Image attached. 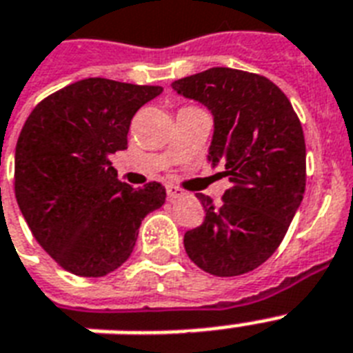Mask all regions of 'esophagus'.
<instances>
[{"mask_svg":"<svg viewBox=\"0 0 353 353\" xmlns=\"http://www.w3.org/2000/svg\"><path fill=\"white\" fill-rule=\"evenodd\" d=\"M166 196H168V199H170V201H176V199L183 198V196H187V192L177 187H168L166 188Z\"/></svg>","mask_w":353,"mask_h":353,"instance_id":"34e87169","label":"esophagus"}]
</instances>
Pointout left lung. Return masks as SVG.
<instances>
[{"mask_svg":"<svg viewBox=\"0 0 353 353\" xmlns=\"http://www.w3.org/2000/svg\"><path fill=\"white\" fill-rule=\"evenodd\" d=\"M172 88L214 115L209 159L231 181L220 205L198 194L205 220L185 232V251L216 276L249 273L279 249L306 190L301 121L279 85L249 71L212 68Z\"/></svg>","mask_w":353,"mask_h":353,"instance_id":"left-lung-1","label":"left lung"}]
</instances>
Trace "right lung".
I'll return each instance as SVG.
<instances>
[{"label":"right lung","instance_id":"1","mask_svg":"<svg viewBox=\"0 0 353 353\" xmlns=\"http://www.w3.org/2000/svg\"><path fill=\"white\" fill-rule=\"evenodd\" d=\"M161 85L84 79L38 102L14 157V194L49 256L79 276H106L132 254L141 221L165 203L157 181L117 179L112 155L128 148L133 115Z\"/></svg>","mask_w":353,"mask_h":353}]
</instances>
